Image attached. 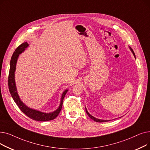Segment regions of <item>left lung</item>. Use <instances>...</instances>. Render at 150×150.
<instances>
[{
  "label": "left lung",
  "mask_w": 150,
  "mask_h": 150,
  "mask_svg": "<svg viewBox=\"0 0 150 150\" xmlns=\"http://www.w3.org/2000/svg\"><path fill=\"white\" fill-rule=\"evenodd\" d=\"M131 52H132V53H133V54H134V56L135 57V54H134V52L133 50L131 49ZM86 113L88 114V115H89V117L91 118V119H92L93 120H94L95 122H108V120H100V119H96V118H95V117H93V116H92V115L88 112V111H87V109H86Z\"/></svg>",
  "instance_id": "left-lung-1"
}]
</instances>
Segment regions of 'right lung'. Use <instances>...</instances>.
I'll use <instances>...</instances> for the list:
<instances>
[{"label":"right lung","instance_id":"right-lung-1","mask_svg":"<svg viewBox=\"0 0 150 150\" xmlns=\"http://www.w3.org/2000/svg\"><path fill=\"white\" fill-rule=\"evenodd\" d=\"M28 44L27 42H23L21 44L17 47V49L15 50L12 55L11 59L10 61V67L8 75V80L9 91L12 98H13L15 103H16L19 108L21 110V111H22L27 116L30 118V119L35 120L42 122L52 120L54 119L59 114L62 106L63 99H64L68 90H66L63 92L59 107L58 108L57 110H56L54 112L52 113H44L40 111H36V110L28 108L27 106H25L22 103V101L20 100L19 97V96L17 93L16 88V84L14 81V72L16 70V62L19 57V54L24 50L28 47Z\"/></svg>","mask_w":150,"mask_h":150}]
</instances>
